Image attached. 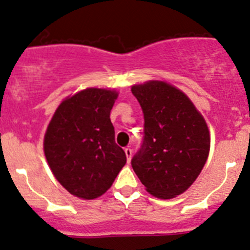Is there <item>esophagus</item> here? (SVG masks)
I'll use <instances>...</instances> for the list:
<instances>
[{
	"mask_svg": "<svg viewBox=\"0 0 250 250\" xmlns=\"http://www.w3.org/2000/svg\"><path fill=\"white\" fill-rule=\"evenodd\" d=\"M124 151H125V154H126L127 163H130V162H131V157H132V149L127 147V148H125Z\"/></svg>",
	"mask_w": 250,
	"mask_h": 250,
	"instance_id": "esophagus-1",
	"label": "esophagus"
}]
</instances>
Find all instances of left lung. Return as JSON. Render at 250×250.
I'll return each mask as SVG.
<instances>
[{
	"label": "left lung",
	"mask_w": 250,
	"mask_h": 250,
	"mask_svg": "<svg viewBox=\"0 0 250 250\" xmlns=\"http://www.w3.org/2000/svg\"><path fill=\"white\" fill-rule=\"evenodd\" d=\"M131 92L145 116V139L132 158L134 172L154 198L187 191L210 153V131L189 97L165 81L134 84Z\"/></svg>",
	"instance_id": "obj_1"
}]
</instances>
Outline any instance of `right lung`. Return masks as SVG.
<instances>
[{
	"mask_svg": "<svg viewBox=\"0 0 250 250\" xmlns=\"http://www.w3.org/2000/svg\"><path fill=\"white\" fill-rule=\"evenodd\" d=\"M119 92L89 87L56 108L44 135V154L52 174L76 198H99L126 163L115 144L110 111Z\"/></svg>",
	"mask_w": 250,
	"mask_h": 250,
	"instance_id": "1",
	"label": "right lung"
}]
</instances>
